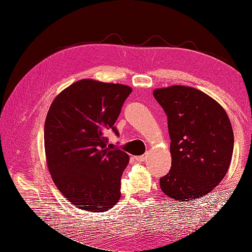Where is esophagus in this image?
Instances as JSON below:
<instances>
[{
  "instance_id": "34e87169",
  "label": "esophagus",
  "mask_w": 252,
  "mask_h": 252,
  "mask_svg": "<svg viewBox=\"0 0 252 252\" xmlns=\"http://www.w3.org/2000/svg\"><path fill=\"white\" fill-rule=\"evenodd\" d=\"M134 158H135L138 162H143L144 159H145V156H144V155H143V156H136V157H134Z\"/></svg>"
}]
</instances>
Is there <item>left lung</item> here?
I'll list each match as a JSON object with an SVG mask.
<instances>
[{"label":"left lung","mask_w":252,"mask_h":252,"mask_svg":"<svg viewBox=\"0 0 252 252\" xmlns=\"http://www.w3.org/2000/svg\"><path fill=\"white\" fill-rule=\"evenodd\" d=\"M154 96L166 113L171 140V168L159 186L175 201H194L218 186L229 168L230 120L216 100L192 87L158 88Z\"/></svg>","instance_id":"1"}]
</instances>
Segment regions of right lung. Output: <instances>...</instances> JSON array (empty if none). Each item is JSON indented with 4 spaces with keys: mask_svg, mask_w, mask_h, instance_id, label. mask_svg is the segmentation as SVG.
<instances>
[{
    "mask_svg": "<svg viewBox=\"0 0 252 252\" xmlns=\"http://www.w3.org/2000/svg\"><path fill=\"white\" fill-rule=\"evenodd\" d=\"M131 87L80 80L60 93L44 128L45 154L56 186L75 207L107 211L121 197L126 152L107 148L104 133L111 129Z\"/></svg>",
    "mask_w": 252,
    "mask_h": 252,
    "instance_id": "add662e5",
    "label": "right lung"
}]
</instances>
